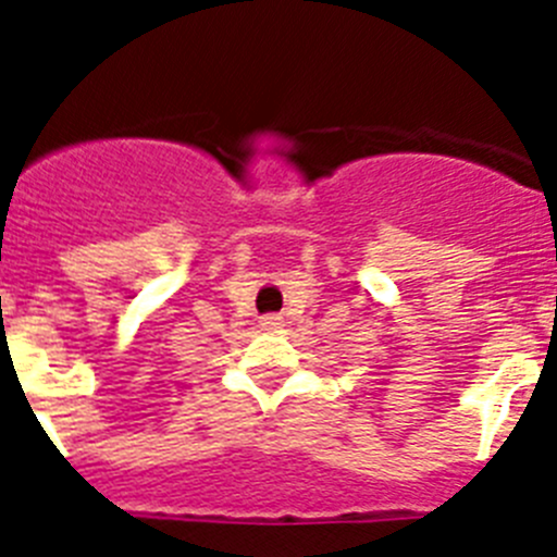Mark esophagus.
I'll return each mask as SVG.
<instances>
[{"mask_svg": "<svg viewBox=\"0 0 557 557\" xmlns=\"http://www.w3.org/2000/svg\"><path fill=\"white\" fill-rule=\"evenodd\" d=\"M259 326H262L264 332H275V329H282V318H278V314H264Z\"/></svg>", "mask_w": 557, "mask_h": 557, "instance_id": "esophagus-1", "label": "esophagus"}]
</instances>
